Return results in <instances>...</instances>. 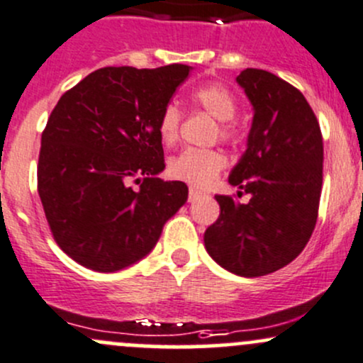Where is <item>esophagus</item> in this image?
<instances>
[{
  "label": "esophagus",
  "instance_id": "obj_1",
  "mask_svg": "<svg viewBox=\"0 0 363 363\" xmlns=\"http://www.w3.org/2000/svg\"><path fill=\"white\" fill-rule=\"evenodd\" d=\"M201 194H203V191H200V189L198 188H189V201H194V200H198V198L201 196Z\"/></svg>",
  "mask_w": 363,
  "mask_h": 363
}]
</instances>
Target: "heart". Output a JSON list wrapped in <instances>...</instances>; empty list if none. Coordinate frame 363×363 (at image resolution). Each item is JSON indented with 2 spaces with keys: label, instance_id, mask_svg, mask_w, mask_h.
Returning a JSON list of instances; mask_svg holds the SVG:
<instances>
[{
  "label": "heart",
  "instance_id": "heart-1",
  "mask_svg": "<svg viewBox=\"0 0 363 363\" xmlns=\"http://www.w3.org/2000/svg\"><path fill=\"white\" fill-rule=\"evenodd\" d=\"M194 106L203 109L217 120L216 137L224 143H235L240 135V128L233 116L236 114V97L230 89L220 83H208L191 91ZM182 113L175 102L163 108L158 118V135L163 144L174 146L181 137ZM226 167V156L219 150H184L170 160L169 170L179 181L193 186H208Z\"/></svg>",
  "mask_w": 363,
  "mask_h": 363
}]
</instances>
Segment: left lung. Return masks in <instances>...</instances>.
Returning <instances> with one entry per match:
<instances>
[{"label": "left lung", "mask_w": 363, "mask_h": 363, "mask_svg": "<svg viewBox=\"0 0 363 363\" xmlns=\"http://www.w3.org/2000/svg\"><path fill=\"white\" fill-rule=\"evenodd\" d=\"M236 82L254 118L247 150L228 181L250 200L217 194L220 213L203 242L217 264L254 278L284 268L306 247L318 217L323 140L311 106L291 83L252 67Z\"/></svg>", "instance_id": "8db88e82"}]
</instances>
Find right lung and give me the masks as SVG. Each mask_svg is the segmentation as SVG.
Segmentation results:
<instances>
[{
    "instance_id": "1",
    "label": "right lung",
    "mask_w": 363,
    "mask_h": 363,
    "mask_svg": "<svg viewBox=\"0 0 363 363\" xmlns=\"http://www.w3.org/2000/svg\"><path fill=\"white\" fill-rule=\"evenodd\" d=\"M191 67H102L59 99L41 133L38 193L60 247L113 273L152 250L188 186L163 181L158 118ZM135 178L139 190L128 182Z\"/></svg>"
}]
</instances>
